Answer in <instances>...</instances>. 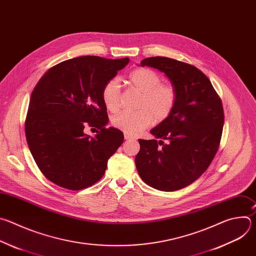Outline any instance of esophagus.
<instances>
[{
    "label": "esophagus",
    "mask_w": 256,
    "mask_h": 256,
    "mask_svg": "<svg viewBox=\"0 0 256 256\" xmlns=\"http://www.w3.org/2000/svg\"><path fill=\"white\" fill-rule=\"evenodd\" d=\"M124 138L126 140H136L134 136H132L130 134H124Z\"/></svg>",
    "instance_id": "34e87169"
}]
</instances>
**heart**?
<instances>
[{
    "label": "heart",
    "instance_id": "heart-1",
    "mask_svg": "<svg viewBox=\"0 0 256 256\" xmlns=\"http://www.w3.org/2000/svg\"><path fill=\"white\" fill-rule=\"evenodd\" d=\"M128 81L142 93L136 112H122L112 118V124L124 132L136 136L155 122H162L171 114L176 102V91L170 84L161 83V77L152 68L134 70ZM122 92L118 78L109 80L102 89V100L107 110L116 112L120 106Z\"/></svg>",
    "mask_w": 256,
    "mask_h": 256
}]
</instances>
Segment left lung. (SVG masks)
<instances>
[{"mask_svg": "<svg viewBox=\"0 0 256 256\" xmlns=\"http://www.w3.org/2000/svg\"><path fill=\"white\" fill-rule=\"evenodd\" d=\"M140 66L164 72L176 91V102L168 118L151 130L155 138L138 140L136 167L151 188L178 190L208 169L218 149L224 126L222 102L208 78L192 64L153 56L142 60Z\"/></svg>", "mask_w": 256, "mask_h": 256, "instance_id": "left-lung-1", "label": "left lung"}]
</instances>
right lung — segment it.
<instances>
[{
	"label": "right lung",
	"mask_w": 256,
	"mask_h": 256,
	"mask_svg": "<svg viewBox=\"0 0 256 256\" xmlns=\"http://www.w3.org/2000/svg\"><path fill=\"white\" fill-rule=\"evenodd\" d=\"M130 60L94 56L70 58L50 68L33 89L25 122L32 157L56 186L80 190L104 175L108 159L124 142V134L106 128L104 85ZM97 127L95 137L84 132Z\"/></svg>",
	"instance_id": "1"
}]
</instances>
